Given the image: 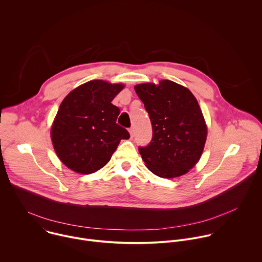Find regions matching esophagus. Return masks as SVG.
Segmentation results:
<instances>
[{
  "instance_id": "esophagus-1",
  "label": "esophagus",
  "mask_w": 262,
  "mask_h": 262,
  "mask_svg": "<svg viewBox=\"0 0 262 262\" xmlns=\"http://www.w3.org/2000/svg\"><path fill=\"white\" fill-rule=\"evenodd\" d=\"M128 132H129V135H130V138H133L134 137V128L133 127H130L129 129H128Z\"/></svg>"
}]
</instances>
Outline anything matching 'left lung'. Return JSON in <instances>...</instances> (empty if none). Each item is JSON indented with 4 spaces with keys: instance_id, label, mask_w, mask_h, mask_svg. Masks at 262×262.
<instances>
[{
    "instance_id": "1",
    "label": "left lung",
    "mask_w": 262,
    "mask_h": 262,
    "mask_svg": "<svg viewBox=\"0 0 262 262\" xmlns=\"http://www.w3.org/2000/svg\"><path fill=\"white\" fill-rule=\"evenodd\" d=\"M152 124V140L139 147L146 166L160 178L186 173L200 160L207 125L200 105L186 87L169 80L135 86Z\"/></svg>"
}]
</instances>
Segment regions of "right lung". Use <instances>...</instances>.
<instances>
[{
  "mask_svg": "<svg viewBox=\"0 0 262 262\" xmlns=\"http://www.w3.org/2000/svg\"><path fill=\"white\" fill-rule=\"evenodd\" d=\"M122 84L92 80L72 91L61 102L51 127L54 150L70 169L92 173L107 164L129 133L116 123L120 113L111 102Z\"/></svg>",
  "mask_w": 262,
  "mask_h": 262,
  "instance_id": "1",
  "label": "right lung"
}]
</instances>
